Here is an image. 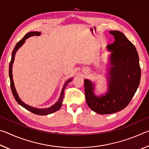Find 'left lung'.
I'll use <instances>...</instances> for the list:
<instances>
[{
  "label": "left lung",
  "mask_w": 149,
  "mask_h": 149,
  "mask_svg": "<svg viewBox=\"0 0 149 149\" xmlns=\"http://www.w3.org/2000/svg\"><path fill=\"white\" fill-rule=\"evenodd\" d=\"M115 41L108 45L112 52L108 71V88L107 93L100 97L94 94V84L84 80L85 99L89 107L100 114H113L129 104L140 84L141 68L136 48L124 34L110 31Z\"/></svg>",
  "instance_id": "obj_1"
}]
</instances>
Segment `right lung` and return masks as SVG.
<instances>
[{"label": "right lung", "instance_id": "add662e5", "mask_svg": "<svg viewBox=\"0 0 149 149\" xmlns=\"http://www.w3.org/2000/svg\"><path fill=\"white\" fill-rule=\"evenodd\" d=\"M40 35H41V33L38 32V31H31L29 33H27L24 37V38L22 39V40H20V41L16 44V45L15 46L14 49L13 50V51H12L11 61H10V62L9 77H10V87H11V89H12V94H13L14 99H15V100H16L17 102L19 104L21 105L22 107H23L24 108H26V109L30 111V112H31L32 113H33V114H35L45 116V115H48V114H52V113H53L54 112H56V111L58 110L60 108H61L62 104L63 97H64V89H65V88L66 87L68 84L69 82L71 81L72 79H70L68 81H67L65 82V84H64V87H63V88H62L61 94H60V97L59 98L58 100V101L56 103H55L54 105L51 106V107H49V108H40V109H39V108L30 107V106L25 104L24 102L22 101V100L19 99V96H18V95H17L16 89H15L14 81H13V77H12V65H13V63H14V61L15 54H16V51L17 50H18L19 47H21L22 45H23V44L24 43L25 41H26V39L29 38V37H31V36H34V35H38V36H39Z\"/></svg>", "mask_w": 149, "mask_h": 149}]
</instances>
